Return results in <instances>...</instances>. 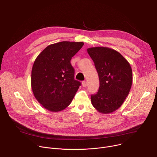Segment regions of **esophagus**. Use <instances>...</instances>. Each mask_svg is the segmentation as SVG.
I'll return each instance as SVG.
<instances>
[{
  "label": "esophagus",
  "mask_w": 157,
  "mask_h": 157,
  "mask_svg": "<svg viewBox=\"0 0 157 157\" xmlns=\"http://www.w3.org/2000/svg\"><path fill=\"white\" fill-rule=\"evenodd\" d=\"M87 82L86 81H82V86H83V87H86L87 86Z\"/></svg>",
  "instance_id": "1"
}]
</instances>
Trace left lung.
I'll return each instance as SVG.
<instances>
[{
  "mask_svg": "<svg viewBox=\"0 0 157 157\" xmlns=\"http://www.w3.org/2000/svg\"><path fill=\"white\" fill-rule=\"evenodd\" d=\"M87 52L94 63L99 88L91 96L93 105L102 114L119 109L128 96L132 83V71L127 59L118 52L107 47L89 48Z\"/></svg>",
  "mask_w": 157,
  "mask_h": 157,
  "instance_id": "obj_1",
  "label": "left lung"
}]
</instances>
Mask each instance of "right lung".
Here are the masks:
<instances>
[{
  "mask_svg": "<svg viewBox=\"0 0 157 157\" xmlns=\"http://www.w3.org/2000/svg\"><path fill=\"white\" fill-rule=\"evenodd\" d=\"M83 45V42L54 43L36 58L31 86L36 99L46 109L58 112L71 104L81 83L75 79V70L70 61Z\"/></svg>",
  "mask_w": 157,
  "mask_h": 157,
  "instance_id": "obj_1",
  "label": "right lung"
}]
</instances>
